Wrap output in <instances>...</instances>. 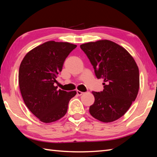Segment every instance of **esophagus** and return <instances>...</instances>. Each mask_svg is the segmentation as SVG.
<instances>
[{
  "label": "esophagus",
  "mask_w": 157,
  "mask_h": 157,
  "mask_svg": "<svg viewBox=\"0 0 157 157\" xmlns=\"http://www.w3.org/2000/svg\"><path fill=\"white\" fill-rule=\"evenodd\" d=\"M83 94H84V92H82L79 91V90H77V94H78V96H81Z\"/></svg>",
  "instance_id": "34e87169"
}]
</instances>
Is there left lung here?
<instances>
[{
  "label": "left lung",
  "mask_w": 157,
  "mask_h": 157,
  "mask_svg": "<svg viewBox=\"0 0 157 157\" xmlns=\"http://www.w3.org/2000/svg\"><path fill=\"white\" fill-rule=\"evenodd\" d=\"M80 48L94 69L96 78L104 79V90L92 92L95 101L90 115L104 123L116 121L128 111L140 88L138 65L132 56L108 40L85 43Z\"/></svg>",
  "instance_id": "obj_1"
}]
</instances>
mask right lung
Here are the masks:
<instances>
[{"label":"right lung","instance_id":"add662e5","mask_svg":"<svg viewBox=\"0 0 157 157\" xmlns=\"http://www.w3.org/2000/svg\"><path fill=\"white\" fill-rule=\"evenodd\" d=\"M77 45L48 41L25 55L20 64L19 85L25 105L40 121L48 123L64 116L76 91L57 90L56 77Z\"/></svg>","mask_w":157,"mask_h":157}]
</instances>
